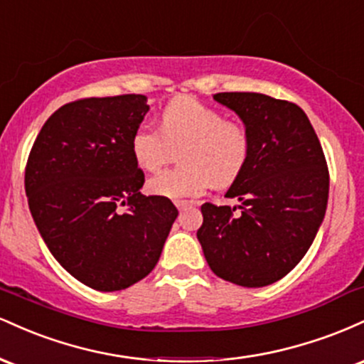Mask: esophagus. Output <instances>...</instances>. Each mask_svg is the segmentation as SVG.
I'll list each match as a JSON object with an SVG mask.
<instances>
[{"label": "esophagus", "mask_w": 364, "mask_h": 364, "mask_svg": "<svg viewBox=\"0 0 364 364\" xmlns=\"http://www.w3.org/2000/svg\"><path fill=\"white\" fill-rule=\"evenodd\" d=\"M174 205L178 207V210H185V208L193 205V202H191V200H176V202H174Z\"/></svg>", "instance_id": "obj_1"}]
</instances>
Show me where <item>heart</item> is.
<instances>
[{
	"mask_svg": "<svg viewBox=\"0 0 364 364\" xmlns=\"http://www.w3.org/2000/svg\"><path fill=\"white\" fill-rule=\"evenodd\" d=\"M181 169H166L149 179L152 195L183 200L212 185L228 186L240 176L252 152L246 127L225 119L215 107L195 97H176L164 106L159 129L144 123L132 136V156L145 171L168 162L173 149L184 147Z\"/></svg>",
	"mask_w": 364,
	"mask_h": 364,
	"instance_id": "heart-1",
	"label": "heart"
}]
</instances>
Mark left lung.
<instances>
[{
  "label": "left lung",
  "mask_w": 364,
  "mask_h": 364,
  "mask_svg": "<svg viewBox=\"0 0 364 364\" xmlns=\"http://www.w3.org/2000/svg\"><path fill=\"white\" fill-rule=\"evenodd\" d=\"M214 99L243 121L252 152L225 193L240 200V212L203 203L196 237L217 277L269 286L301 262L318 232L328 200L327 161L296 104L257 92H220Z\"/></svg>",
  "instance_id": "obj_1"
}]
</instances>
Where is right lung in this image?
I'll return each instance as SVG.
<instances>
[{
  "instance_id": "1",
  "label": "right lung",
  "mask_w": 364,
  "mask_h": 364,
  "mask_svg": "<svg viewBox=\"0 0 364 364\" xmlns=\"http://www.w3.org/2000/svg\"><path fill=\"white\" fill-rule=\"evenodd\" d=\"M149 111L140 94L89 97L54 111L32 145L25 193L53 257L95 291L127 289L152 272L178 208L145 196L132 136Z\"/></svg>"
}]
</instances>
